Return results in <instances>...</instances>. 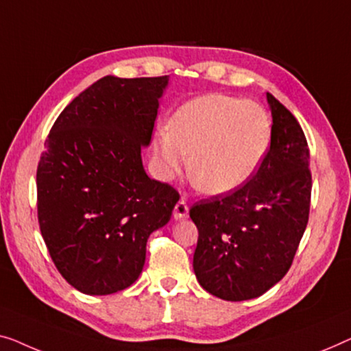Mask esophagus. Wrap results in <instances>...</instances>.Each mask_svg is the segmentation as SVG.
I'll use <instances>...</instances> for the list:
<instances>
[{"instance_id":"esophagus-1","label":"esophagus","mask_w":351,"mask_h":351,"mask_svg":"<svg viewBox=\"0 0 351 351\" xmlns=\"http://www.w3.org/2000/svg\"><path fill=\"white\" fill-rule=\"evenodd\" d=\"M187 215H189V206H187V200L182 197V199L178 200V204L175 205L173 216L175 219H182V218H187Z\"/></svg>"}]
</instances>
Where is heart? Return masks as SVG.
<instances>
[{
  "instance_id": "obj_1",
  "label": "heart",
  "mask_w": 351,
  "mask_h": 351,
  "mask_svg": "<svg viewBox=\"0 0 351 351\" xmlns=\"http://www.w3.org/2000/svg\"><path fill=\"white\" fill-rule=\"evenodd\" d=\"M270 143V122L256 103L227 95L187 101L154 141L157 169L180 173L191 154L189 173L202 191L226 194L258 170Z\"/></svg>"
}]
</instances>
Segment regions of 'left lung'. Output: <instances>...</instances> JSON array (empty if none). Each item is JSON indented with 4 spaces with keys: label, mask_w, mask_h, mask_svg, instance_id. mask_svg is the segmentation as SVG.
<instances>
[{
    "label": "left lung",
    "mask_w": 351,
    "mask_h": 351,
    "mask_svg": "<svg viewBox=\"0 0 351 351\" xmlns=\"http://www.w3.org/2000/svg\"><path fill=\"white\" fill-rule=\"evenodd\" d=\"M270 146L245 184L189 210L199 229L194 272L202 288L239 302L263 295L288 272L308 223L312 173L299 122L272 93Z\"/></svg>",
    "instance_id": "1"
}]
</instances>
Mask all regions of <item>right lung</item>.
<instances>
[{
    "label": "right lung",
    "instance_id": "right-lung-1",
    "mask_svg": "<svg viewBox=\"0 0 351 351\" xmlns=\"http://www.w3.org/2000/svg\"><path fill=\"white\" fill-rule=\"evenodd\" d=\"M167 84L169 76L101 77L60 112L44 143L39 229L58 272L84 294L135 283L147 239L180 200L141 162Z\"/></svg>",
    "mask_w": 351,
    "mask_h": 351
}]
</instances>
